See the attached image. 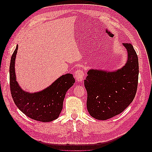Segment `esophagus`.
I'll list each match as a JSON object with an SVG mask.
<instances>
[{
	"instance_id": "34e87169",
	"label": "esophagus",
	"mask_w": 152,
	"mask_h": 152,
	"mask_svg": "<svg viewBox=\"0 0 152 152\" xmlns=\"http://www.w3.org/2000/svg\"><path fill=\"white\" fill-rule=\"evenodd\" d=\"M85 73L82 69H78L75 72V78L77 82H82L84 80Z\"/></svg>"
}]
</instances>
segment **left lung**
<instances>
[{
	"label": "left lung",
	"instance_id": "left-lung-1",
	"mask_svg": "<svg viewBox=\"0 0 152 152\" xmlns=\"http://www.w3.org/2000/svg\"><path fill=\"white\" fill-rule=\"evenodd\" d=\"M127 50L126 65L113 72L90 70L84 80L87 108L93 118L105 121L122 113L134 99L138 83L137 55L131 43H123Z\"/></svg>",
	"mask_w": 152,
	"mask_h": 152
}]
</instances>
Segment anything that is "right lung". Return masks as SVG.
Returning <instances> with one entry per match:
<instances>
[{
    "label": "right lung",
    "mask_w": 152,
    "mask_h": 152,
    "mask_svg": "<svg viewBox=\"0 0 152 152\" xmlns=\"http://www.w3.org/2000/svg\"><path fill=\"white\" fill-rule=\"evenodd\" d=\"M18 48L17 45L11 56L10 66V89L14 102L23 113L34 120L51 122L60 114L66 91L75 83V79L72 74L67 73L39 93L25 92L16 80L15 62Z\"/></svg>",
    "instance_id": "right-lung-1"
}]
</instances>
